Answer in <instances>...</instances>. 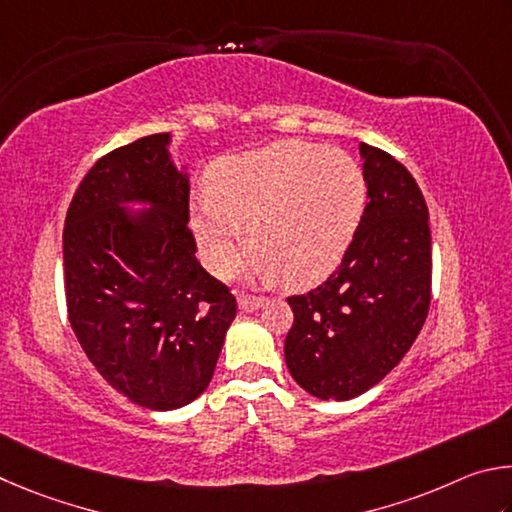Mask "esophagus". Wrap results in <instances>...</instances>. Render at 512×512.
Masks as SVG:
<instances>
[{"instance_id": "esophagus-1", "label": "esophagus", "mask_w": 512, "mask_h": 512, "mask_svg": "<svg viewBox=\"0 0 512 512\" xmlns=\"http://www.w3.org/2000/svg\"><path fill=\"white\" fill-rule=\"evenodd\" d=\"M263 306V299L261 297H251V294H242L240 301H238V308L242 312H254Z\"/></svg>"}]
</instances>
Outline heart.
I'll list each match as a JSON object with an SVG mask.
<instances>
[{
    "label": "heart",
    "instance_id": "b5f03b06",
    "mask_svg": "<svg viewBox=\"0 0 512 512\" xmlns=\"http://www.w3.org/2000/svg\"><path fill=\"white\" fill-rule=\"evenodd\" d=\"M204 202L191 227L215 274H229L251 247L261 272L290 288H310L342 263L366 206V179L339 148L306 141L229 155L206 173Z\"/></svg>",
    "mask_w": 512,
    "mask_h": 512
}]
</instances>
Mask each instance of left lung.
Masks as SVG:
<instances>
[{
	"instance_id": "left-lung-1",
	"label": "left lung",
	"mask_w": 512,
	"mask_h": 512,
	"mask_svg": "<svg viewBox=\"0 0 512 512\" xmlns=\"http://www.w3.org/2000/svg\"><path fill=\"white\" fill-rule=\"evenodd\" d=\"M369 202L342 265L288 297L285 362L310 396L351 400L405 357L432 299V233L416 179L389 152L360 143Z\"/></svg>"
}]
</instances>
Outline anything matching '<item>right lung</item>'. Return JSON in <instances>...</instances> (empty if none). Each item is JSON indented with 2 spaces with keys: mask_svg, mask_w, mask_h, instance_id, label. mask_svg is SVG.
Instances as JSON below:
<instances>
[{
  "mask_svg": "<svg viewBox=\"0 0 512 512\" xmlns=\"http://www.w3.org/2000/svg\"><path fill=\"white\" fill-rule=\"evenodd\" d=\"M150 134L89 168L62 231L69 324L134 405L170 411L209 387L236 297L195 258L188 175ZM130 201L148 203L132 212Z\"/></svg>",
  "mask_w": 512,
  "mask_h": 512,
  "instance_id": "right-lung-1",
  "label": "right lung"
}]
</instances>
